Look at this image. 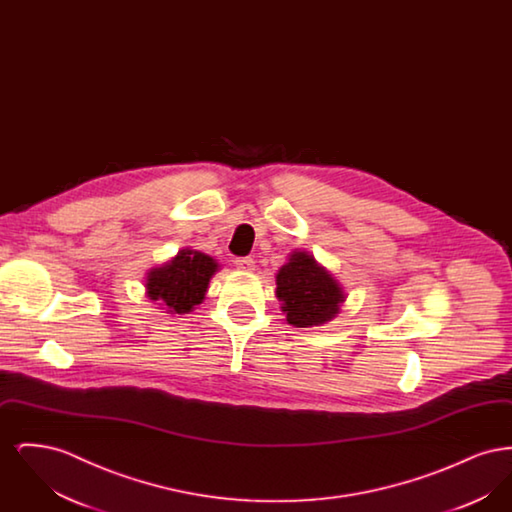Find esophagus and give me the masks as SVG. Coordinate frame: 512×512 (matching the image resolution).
I'll return each instance as SVG.
<instances>
[{
  "label": "esophagus",
  "mask_w": 512,
  "mask_h": 512,
  "mask_svg": "<svg viewBox=\"0 0 512 512\" xmlns=\"http://www.w3.org/2000/svg\"><path fill=\"white\" fill-rule=\"evenodd\" d=\"M234 263H236V267L240 268V270H253L255 268L253 257H238Z\"/></svg>",
  "instance_id": "34e87169"
}]
</instances>
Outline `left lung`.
<instances>
[{"label": "left lung", "mask_w": 512, "mask_h": 512, "mask_svg": "<svg viewBox=\"0 0 512 512\" xmlns=\"http://www.w3.org/2000/svg\"><path fill=\"white\" fill-rule=\"evenodd\" d=\"M276 297L286 320L297 328L318 326L338 315L345 295L340 284L305 251H293L276 274Z\"/></svg>", "instance_id": "left-lung-1"}]
</instances>
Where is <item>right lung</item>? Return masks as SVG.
Returning a JSON list of instances; mask_svg holds the SVG:
<instances>
[{
  "instance_id": "right-lung-1",
  "label": "right lung",
  "mask_w": 512,
  "mask_h": 512,
  "mask_svg": "<svg viewBox=\"0 0 512 512\" xmlns=\"http://www.w3.org/2000/svg\"><path fill=\"white\" fill-rule=\"evenodd\" d=\"M219 265L213 257L194 249H182L163 267L153 268L147 276V297L161 301L169 313H190L205 297L211 276Z\"/></svg>"
}]
</instances>
